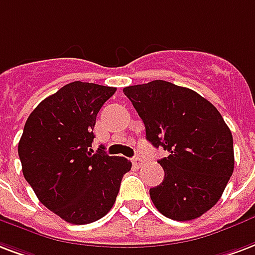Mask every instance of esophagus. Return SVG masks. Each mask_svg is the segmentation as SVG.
I'll return each mask as SVG.
<instances>
[{"label":"esophagus","instance_id":"esophagus-1","mask_svg":"<svg viewBox=\"0 0 255 255\" xmlns=\"http://www.w3.org/2000/svg\"><path fill=\"white\" fill-rule=\"evenodd\" d=\"M143 163H144V160L141 158H139V156H136V158L132 159V164H133L135 168H139V167L143 166Z\"/></svg>","mask_w":255,"mask_h":255}]
</instances>
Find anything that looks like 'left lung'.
Listing matches in <instances>:
<instances>
[{"label": "left lung", "instance_id": "left-lung-1", "mask_svg": "<svg viewBox=\"0 0 255 255\" xmlns=\"http://www.w3.org/2000/svg\"><path fill=\"white\" fill-rule=\"evenodd\" d=\"M123 92L144 123L147 140L168 151L158 162L164 179L149 188L155 207L174 221L203 215L222 197L234 171L233 135L222 115L199 93L164 80Z\"/></svg>", "mask_w": 255, "mask_h": 255}]
</instances>
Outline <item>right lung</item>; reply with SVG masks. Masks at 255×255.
<instances>
[{
  "label": "right lung",
  "mask_w": 255,
  "mask_h": 255,
  "mask_svg": "<svg viewBox=\"0 0 255 255\" xmlns=\"http://www.w3.org/2000/svg\"><path fill=\"white\" fill-rule=\"evenodd\" d=\"M114 87L73 81L29 115L18 143L22 174L46 209L72 225L103 218L114 206L131 162L89 152L93 127Z\"/></svg>",
  "instance_id": "obj_1"
}]
</instances>
